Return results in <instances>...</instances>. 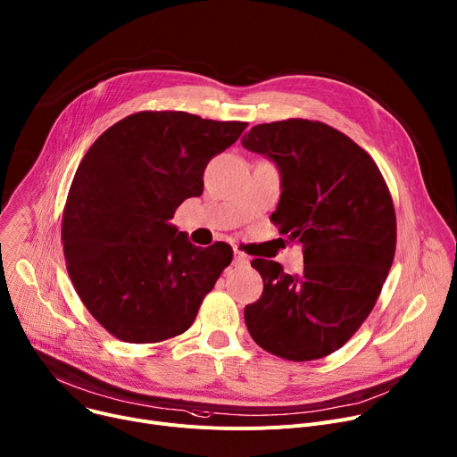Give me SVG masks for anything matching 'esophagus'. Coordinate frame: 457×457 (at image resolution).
<instances>
[{
    "label": "esophagus",
    "mask_w": 457,
    "mask_h": 457,
    "mask_svg": "<svg viewBox=\"0 0 457 457\" xmlns=\"http://www.w3.org/2000/svg\"><path fill=\"white\" fill-rule=\"evenodd\" d=\"M233 264L235 266H246L248 264V255L245 252L233 248Z\"/></svg>",
    "instance_id": "obj_1"
}]
</instances>
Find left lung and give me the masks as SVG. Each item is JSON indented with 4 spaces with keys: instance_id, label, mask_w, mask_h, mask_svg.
<instances>
[{
    "instance_id": "1",
    "label": "left lung",
    "mask_w": 457,
    "mask_h": 457,
    "mask_svg": "<svg viewBox=\"0 0 457 457\" xmlns=\"http://www.w3.org/2000/svg\"><path fill=\"white\" fill-rule=\"evenodd\" d=\"M242 146L281 172L270 220L303 246L301 273L253 259L262 294L245 309L250 337L266 353L311 361L345 345L371 314L397 246V217L373 158L321 120L253 127Z\"/></svg>"
}]
</instances>
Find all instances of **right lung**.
Returning a JSON list of instances; mask_svg holds the SVG:
<instances>
[{
    "label": "right lung",
    "instance_id": "right-lung-1",
    "mask_svg": "<svg viewBox=\"0 0 457 457\" xmlns=\"http://www.w3.org/2000/svg\"><path fill=\"white\" fill-rule=\"evenodd\" d=\"M248 123L145 110L117 120L82 158L62 212L70 279L87 312L127 344L184 334L233 250L195 246L169 220L204 191L211 158Z\"/></svg>",
    "mask_w": 457,
    "mask_h": 457
}]
</instances>
